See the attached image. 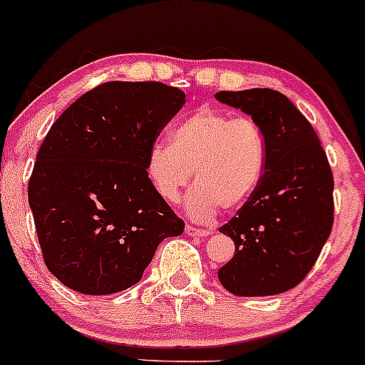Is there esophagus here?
<instances>
[{
  "label": "esophagus",
  "instance_id": "obj_1",
  "mask_svg": "<svg viewBox=\"0 0 365 365\" xmlns=\"http://www.w3.org/2000/svg\"><path fill=\"white\" fill-rule=\"evenodd\" d=\"M186 232L187 236H210L212 231L210 229H200V227H193V226H186Z\"/></svg>",
  "mask_w": 365,
  "mask_h": 365
}]
</instances>
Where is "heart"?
<instances>
[{
    "label": "heart",
    "mask_w": 365,
    "mask_h": 365,
    "mask_svg": "<svg viewBox=\"0 0 365 365\" xmlns=\"http://www.w3.org/2000/svg\"><path fill=\"white\" fill-rule=\"evenodd\" d=\"M267 163V143L252 117H235L214 106H200L170 130V145L153 143L146 157L151 186L175 203L193 178L187 212L208 220L220 207H241L259 186Z\"/></svg>",
    "instance_id": "b5f03b06"
}]
</instances>
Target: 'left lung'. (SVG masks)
Returning <instances> with one entry per match:
<instances>
[{
	"label": "left lung",
	"instance_id": "obj_1",
	"mask_svg": "<svg viewBox=\"0 0 365 365\" xmlns=\"http://www.w3.org/2000/svg\"><path fill=\"white\" fill-rule=\"evenodd\" d=\"M215 98L252 115L267 143L259 186L219 227L236 250L217 276L237 297L288 292L310 272L333 229L334 181L326 151L304 113L279 91H219Z\"/></svg>",
	"mask_w": 365,
	"mask_h": 365
}]
</instances>
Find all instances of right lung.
<instances>
[{"instance_id": "right-lung-1", "label": "right lung", "mask_w": 365, "mask_h": 365, "mask_svg": "<svg viewBox=\"0 0 365 365\" xmlns=\"http://www.w3.org/2000/svg\"><path fill=\"white\" fill-rule=\"evenodd\" d=\"M186 94L163 83L112 81L65 110L29 179V205L46 267L84 294L124 292L184 220L151 186L148 150Z\"/></svg>"}]
</instances>
